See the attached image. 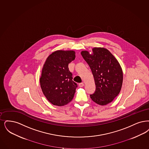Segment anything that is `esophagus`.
I'll list each match as a JSON object with an SVG mask.
<instances>
[{"instance_id": "1", "label": "esophagus", "mask_w": 149, "mask_h": 149, "mask_svg": "<svg viewBox=\"0 0 149 149\" xmlns=\"http://www.w3.org/2000/svg\"><path fill=\"white\" fill-rule=\"evenodd\" d=\"M84 84L83 83H81L79 84V86L80 87V88L84 86Z\"/></svg>"}]
</instances>
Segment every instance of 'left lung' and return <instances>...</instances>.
I'll return each mask as SVG.
<instances>
[{"instance_id":"obj_1","label":"left lung","mask_w":149,"mask_h":149,"mask_svg":"<svg viewBox=\"0 0 149 149\" xmlns=\"http://www.w3.org/2000/svg\"><path fill=\"white\" fill-rule=\"evenodd\" d=\"M93 54L82 51L81 54L91 69L95 91L90 98L96 104L105 105L113 101L121 90L123 74L118 61L107 49L94 48Z\"/></svg>"}]
</instances>
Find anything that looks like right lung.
Wrapping results in <instances>:
<instances>
[{
  "instance_id": "add662e5",
  "label": "right lung",
  "mask_w": 149,
  "mask_h": 149,
  "mask_svg": "<svg viewBox=\"0 0 149 149\" xmlns=\"http://www.w3.org/2000/svg\"><path fill=\"white\" fill-rule=\"evenodd\" d=\"M75 54L72 50L54 52L44 64L40 86L44 95L54 105L64 106L74 97L77 84L72 81L68 65L75 59Z\"/></svg>"
}]
</instances>
